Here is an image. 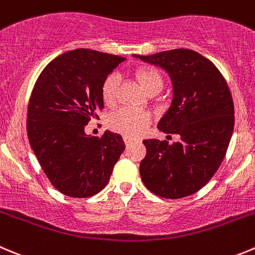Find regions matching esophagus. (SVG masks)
<instances>
[{
    "instance_id": "obj_1",
    "label": "esophagus",
    "mask_w": 255,
    "mask_h": 255,
    "mask_svg": "<svg viewBox=\"0 0 255 255\" xmlns=\"http://www.w3.org/2000/svg\"><path fill=\"white\" fill-rule=\"evenodd\" d=\"M123 139H125V143L127 144V146H129V144L134 141V138H132V137H129V135H125V138Z\"/></svg>"
}]
</instances>
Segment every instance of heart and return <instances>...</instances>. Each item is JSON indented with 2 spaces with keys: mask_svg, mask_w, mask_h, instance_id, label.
Instances as JSON below:
<instances>
[{
  "mask_svg": "<svg viewBox=\"0 0 255 255\" xmlns=\"http://www.w3.org/2000/svg\"><path fill=\"white\" fill-rule=\"evenodd\" d=\"M134 75L142 88L148 94L153 92H160L163 85L162 75L153 68L142 66L135 70ZM118 87H120L118 74L112 73L104 79L101 92L102 99L106 106H113L116 103ZM149 122H151L149 113L139 111V109L129 108H123L114 112L108 118V126L111 129L125 135H129V137H137L146 132Z\"/></svg>",
  "mask_w": 255,
  "mask_h": 255,
  "instance_id": "b5f03b06",
  "label": "heart"
}]
</instances>
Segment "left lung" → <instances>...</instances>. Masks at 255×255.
I'll return each mask as SVG.
<instances>
[{"mask_svg":"<svg viewBox=\"0 0 255 255\" xmlns=\"http://www.w3.org/2000/svg\"><path fill=\"white\" fill-rule=\"evenodd\" d=\"M134 56L170 75L172 103L157 128L180 137L172 144L144 139L147 153L139 165L142 181L165 199L189 196L210 181L224 160L234 129L232 93L218 68L194 50Z\"/></svg>","mask_w":255,"mask_h":255,"instance_id":"8db88e82","label":"left lung"}]
</instances>
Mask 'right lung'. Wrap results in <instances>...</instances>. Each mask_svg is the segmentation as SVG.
I'll use <instances>...</instances> for the list:
<instances>
[{
	"label": "right lung",
	"mask_w": 255,
	"mask_h": 255,
	"mask_svg": "<svg viewBox=\"0 0 255 255\" xmlns=\"http://www.w3.org/2000/svg\"><path fill=\"white\" fill-rule=\"evenodd\" d=\"M126 59L89 49L64 52L37 78L27 108L30 146L61 194L90 197L108 184L126 146L122 135L106 130L85 134L95 112L104 108L102 84Z\"/></svg>",
	"instance_id": "1"
}]
</instances>
